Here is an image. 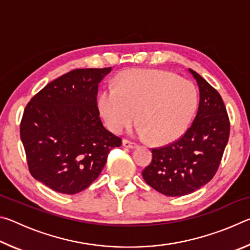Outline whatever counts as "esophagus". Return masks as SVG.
I'll return each instance as SVG.
<instances>
[{
	"label": "esophagus",
	"instance_id": "34e87169",
	"mask_svg": "<svg viewBox=\"0 0 250 250\" xmlns=\"http://www.w3.org/2000/svg\"><path fill=\"white\" fill-rule=\"evenodd\" d=\"M122 145H124V146H125V147H129V149H132V147L137 146V143L130 141V140H126V139H125V140L122 141Z\"/></svg>",
	"mask_w": 250,
	"mask_h": 250
}]
</instances>
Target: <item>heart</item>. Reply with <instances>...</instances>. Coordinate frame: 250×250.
<instances>
[{
  "label": "heart",
  "instance_id": "heart-1",
  "mask_svg": "<svg viewBox=\"0 0 250 250\" xmlns=\"http://www.w3.org/2000/svg\"><path fill=\"white\" fill-rule=\"evenodd\" d=\"M195 86L171 73L134 70L108 87L100 96L99 107L108 128L115 133L132 125L153 142L164 143L184 132L197 107Z\"/></svg>",
  "mask_w": 250,
  "mask_h": 250
}]
</instances>
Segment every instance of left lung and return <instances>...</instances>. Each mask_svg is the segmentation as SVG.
Segmentation results:
<instances>
[{
	"label": "left lung",
	"mask_w": 250,
	"mask_h": 250,
	"mask_svg": "<svg viewBox=\"0 0 250 250\" xmlns=\"http://www.w3.org/2000/svg\"><path fill=\"white\" fill-rule=\"evenodd\" d=\"M200 104L192 125L170 145L152 149V161L142 176L167 196L195 192L216 174L229 138L230 124L221 95L193 69Z\"/></svg>",
	"instance_id": "8db88e82"
}]
</instances>
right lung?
Returning <instances> with one entry per match:
<instances>
[{"instance_id": "right-lung-1", "label": "right lung", "mask_w": 250, "mask_h": 250, "mask_svg": "<svg viewBox=\"0 0 250 250\" xmlns=\"http://www.w3.org/2000/svg\"><path fill=\"white\" fill-rule=\"evenodd\" d=\"M108 68L74 69L53 80L25 107L20 125L34 179L62 194L86 189L103 171L121 138L99 117V83Z\"/></svg>"}]
</instances>
